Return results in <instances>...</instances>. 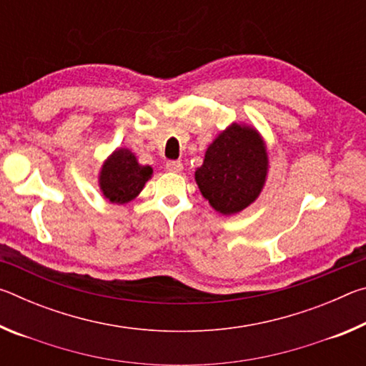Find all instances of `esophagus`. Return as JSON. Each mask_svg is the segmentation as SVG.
Instances as JSON below:
<instances>
[{
	"mask_svg": "<svg viewBox=\"0 0 366 366\" xmlns=\"http://www.w3.org/2000/svg\"><path fill=\"white\" fill-rule=\"evenodd\" d=\"M166 169H168L169 172H181L182 163L181 161H168V163H166Z\"/></svg>",
	"mask_w": 366,
	"mask_h": 366,
	"instance_id": "34e87169",
	"label": "esophagus"
}]
</instances>
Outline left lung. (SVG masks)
I'll use <instances>...</instances> for the list:
<instances>
[{
	"instance_id": "obj_1",
	"label": "left lung",
	"mask_w": 366,
	"mask_h": 366,
	"mask_svg": "<svg viewBox=\"0 0 366 366\" xmlns=\"http://www.w3.org/2000/svg\"><path fill=\"white\" fill-rule=\"evenodd\" d=\"M266 174L268 153L262 135L250 126L234 122L207 148L195 181L209 205L229 216L257 200Z\"/></svg>"
}]
</instances>
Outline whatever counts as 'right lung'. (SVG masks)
<instances>
[{
    "label": "right lung",
    "instance_id": "1",
    "mask_svg": "<svg viewBox=\"0 0 366 366\" xmlns=\"http://www.w3.org/2000/svg\"><path fill=\"white\" fill-rule=\"evenodd\" d=\"M150 166L139 164L135 154L127 148H117L104 161L100 171V189L111 203H127L137 197L152 177Z\"/></svg>",
    "mask_w": 366,
    "mask_h": 366
}]
</instances>
